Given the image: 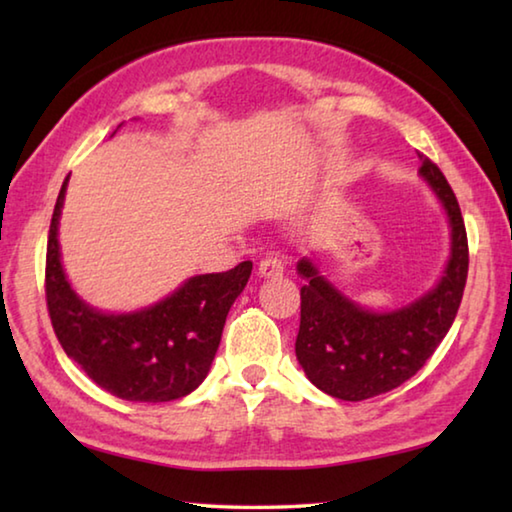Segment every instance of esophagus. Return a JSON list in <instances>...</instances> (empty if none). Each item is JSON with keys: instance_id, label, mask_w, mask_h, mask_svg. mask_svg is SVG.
I'll list each match as a JSON object with an SVG mask.
<instances>
[{"instance_id": "34e87169", "label": "esophagus", "mask_w": 512, "mask_h": 512, "mask_svg": "<svg viewBox=\"0 0 512 512\" xmlns=\"http://www.w3.org/2000/svg\"><path fill=\"white\" fill-rule=\"evenodd\" d=\"M284 273V262L277 255H268L259 262V275L262 277H280Z\"/></svg>"}]
</instances>
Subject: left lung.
Here are the masks:
<instances>
[{
  "mask_svg": "<svg viewBox=\"0 0 512 512\" xmlns=\"http://www.w3.org/2000/svg\"><path fill=\"white\" fill-rule=\"evenodd\" d=\"M418 155L420 176L452 223V257L436 289L402 309L375 314L336 291L309 259L298 262L307 284L300 289L296 357L311 384L345 402L368 400L411 379L436 352L461 307L470 266L463 214L443 171Z\"/></svg>",
  "mask_w": 512,
  "mask_h": 512,
  "instance_id": "left-lung-1",
  "label": "left lung"
}]
</instances>
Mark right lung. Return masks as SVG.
Returning a JSON list of instances; mask_svg holds the SVG:
<instances>
[{
  "label": "right lung",
  "instance_id": "right-lung-1",
  "mask_svg": "<svg viewBox=\"0 0 512 512\" xmlns=\"http://www.w3.org/2000/svg\"><path fill=\"white\" fill-rule=\"evenodd\" d=\"M60 187L47 239L45 293L51 325L69 359L103 391L128 402H171L205 379L219 350L225 316L244 291L253 262L196 275L176 293L135 314H101L76 296L60 266Z\"/></svg>",
  "mask_w": 512,
  "mask_h": 512
}]
</instances>
